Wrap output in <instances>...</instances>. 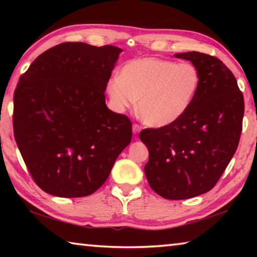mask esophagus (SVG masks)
Returning <instances> with one entry per match:
<instances>
[{
	"mask_svg": "<svg viewBox=\"0 0 257 257\" xmlns=\"http://www.w3.org/2000/svg\"><path fill=\"white\" fill-rule=\"evenodd\" d=\"M141 130H142V125H139V124H137V123H134V124H133V133H134L135 135L139 134V132H141Z\"/></svg>",
	"mask_w": 257,
	"mask_h": 257,
	"instance_id": "esophagus-1",
	"label": "esophagus"
}]
</instances>
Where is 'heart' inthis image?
<instances>
[{
	"label": "heart",
	"instance_id": "obj_1",
	"mask_svg": "<svg viewBox=\"0 0 257 257\" xmlns=\"http://www.w3.org/2000/svg\"><path fill=\"white\" fill-rule=\"evenodd\" d=\"M201 76L190 62L142 58L124 64L106 84L112 108L124 112L136 105L146 124L165 127L179 120L196 95Z\"/></svg>",
	"mask_w": 257,
	"mask_h": 257
}]
</instances>
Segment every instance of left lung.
<instances>
[{
	"label": "left lung",
	"mask_w": 257,
	"mask_h": 257,
	"mask_svg": "<svg viewBox=\"0 0 257 257\" xmlns=\"http://www.w3.org/2000/svg\"><path fill=\"white\" fill-rule=\"evenodd\" d=\"M198 69L194 101L179 120L142 130L150 152L147 181L167 199H186L211 190L228 167L240 139L245 111L236 78L215 56L199 52L175 54Z\"/></svg>",
	"instance_id": "8db88e82"
}]
</instances>
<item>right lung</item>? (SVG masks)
<instances>
[{
	"mask_svg": "<svg viewBox=\"0 0 257 257\" xmlns=\"http://www.w3.org/2000/svg\"><path fill=\"white\" fill-rule=\"evenodd\" d=\"M120 52L112 45L61 43L20 76L15 139L33 180L47 194H93L132 141V121L108 110L104 95Z\"/></svg>",
	"mask_w": 257,
	"mask_h": 257,
	"instance_id": "1",
	"label": "right lung"
}]
</instances>
